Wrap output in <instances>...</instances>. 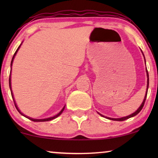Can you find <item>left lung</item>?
<instances>
[{
	"label": "left lung",
	"instance_id": "8db88e82",
	"mask_svg": "<svg viewBox=\"0 0 158 158\" xmlns=\"http://www.w3.org/2000/svg\"><path fill=\"white\" fill-rule=\"evenodd\" d=\"M142 51V50H141ZM142 55H143L144 56V62H145V64H146V61H145V57H144V55L143 52H142ZM146 73H147V77H148V81H147V89H146V93H145V96H144V98L143 99V101H142V104L140 105V106L138 108L137 110L136 111L134 112L133 114H130V115L129 116H124V117H122V118H110V117H106V116H104L103 115H102V114H101L100 113H98V114H100V115L101 116H103V117H106V118H109V119L110 120H114V121H119V122H121V121H124L126 119H128V118H131V117H133V116H135L137 115V114H138L140 112V111L142 109V108H143L144 106V102H145V100H146V98H147V95H148V87H149V75H148V70H147V68H146Z\"/></svg>",
	"mask_w": 158,
	"mask_h": 158
}]
</instances>
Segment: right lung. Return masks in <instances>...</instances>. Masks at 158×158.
<instances>
[{
    "instance_id": "obj_1",
    "label": "right lung",
    "mask_w": 158,
    "mask_h": 158,
    "mask_svg": "<svg viewBox=\"0 0 158 158\" xmlns=\"http://www.w3.org/2000/svg\"><path fill=\"white\" fill-rule=\"evenodd\" d=\"M22 43H23V42H21V44L19 45V47H18V49H16V52L14 53V56H13V58H12V60H11V62H10V75H9V87H10V93H11V96H12V98H13V100H14V104H15V106H16V109H17V111H18L19 113H20L21 115L22 116H25L26 118H29V119H30V120H31V121H33V122H48V121H50V120H52V119H54V118H56L57 117H58V116H59L60 114H61L62 112H63V111H64V108H65V105L64 106V107L62 108V110L61 111H60L59 113H58L57 114H56L55 116H51V117H49V118H41V119H38V118H31V117H29V116H26L25 114H23L22 112H21V111H20V109H19V107H18V106H17V104H16V101H15V99H14V94H13V91H12V88H11V76H10V75H11V67H12V64H13V62H14V57H15V56H16V53L18 52V51H19V48H20L21 47V44H22Z\"/></svg>"
}]
</instances>
